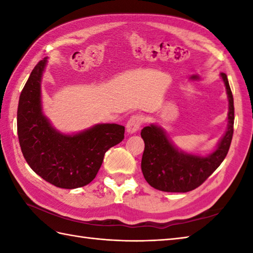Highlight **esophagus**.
<instances>
[{
  "label": "esophagus",
  "instance_id": "1",
  "mask_svg": "<svg viewBox=\"0 0 253 253\" xmlns=\"http://www.w3.org/2000/svg\"><path fill=\"white\" fill-rule=\"evenodd\" d=\"M142 124V117L140 115H132L127 122L126 129L129 133H133L139 130Z\"/></svg>",
  "mask_w": 253,
  "mask_h": 253
}]
</instances>
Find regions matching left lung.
<instances>
[{
  "instance_id": "1",
  "label": "left lung",
  "mask_w": 253,
  "mask_h": 253,
  "mask_svg": "<svg viewBox=\"0 0 253 253\" xmlns=\"http://www.w3.org/2000/svg\"><path fill=\"white\" fill-rule=\"evenodd\" d=\"M228 98L227 130L215 151L207 157L186 153L177 149L162 128L150 125L141 130L144 151L141 169L148 184L166 192H187L196 189L213 174L226 158L234 133V98L226 74L221 73Z\"/></svg>"
}]
</instances>
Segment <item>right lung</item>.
I'll use <instances>...</instances> for the list:
<instances>
[{"mask_svg":"<svg viewBox=\"0 0 253 253\" xmlns=\"http://www.w3.org/2000/svg\"><path fill=\"white\" fill-rule=\"evenodd\" d=\"M46 60H41L32 69L19 96V144L36 174L58 188L75 189L94 179L105 152L123 141L125 127L99 124L76 135H64L54 129L41 106V78Z\"/></svg>","mask_w":253,"mask_h":253,"instance_id":"add662e5","label":"right lung"}]
</instances>
